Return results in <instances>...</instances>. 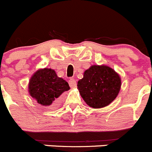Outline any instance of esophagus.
I'll return each mask as SVG.
<instances>
[{"label": "esophagus", "instance_id": "esophagus-1", "mask_svg": "<svg viewBox=\"0 0 152 152\" xmlns=\"http://www.w3.org/2000/svg\"><path fill=\"white\" fill-rule=\"evenodd\" d=\"M69 86L70 87H72V88H75L76 87V80L74 79V78H71V79L69 80Z\"/></svg>", "mask_w": 152, "mask_h": 152}]
</instances>
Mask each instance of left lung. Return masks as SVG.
<instances>
[{
    "mask_svg": "<svg viewBox=\"0 0 152 152\" xmlns=\"http://www.w3.org/2000/svg\"><path fill=\"white\" fill-rule=\"evenodd\" d=\"M121 79L111 67L93 65L84 72L77 82V88L84 101L93 109L110 104L119 94Z\"/></svg>",
    "mask_w": 152,
    "mask_h": 152,
    "instance_id": "1",
    "label": "left lung"
}]
</instances>
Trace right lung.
Returning <instances> with one entry per match:
<instances>
[{
  "instance_id": "1",
  "label": "right lung",
  "mask_w": 152,
  "mask_h": 152,
  "mask_svg": "<svg viewBox=\"0 0 152 152\" xmlns=\"http://www.w3.org/2000/svg\"><path fill=\"white\" fill-rule=\"evenodd\" d=\"M68 83L57 75L52 69H41L31 76L28 83V92L42 106H50L63 92L69 90Z\"/></svg>"
}]
</instances>
